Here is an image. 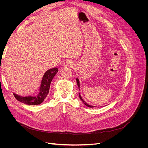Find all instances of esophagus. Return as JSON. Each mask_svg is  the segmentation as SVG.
I'll use <instances>...</instances> for the list:
<instances>
[{
  "mask_svg": "<svg viewBox=\"0 0 148 148\" xmlns=\"http://www.w3.org/2000/svg\"><path fill=\"white\" fill-rule=\"evenodd\" d=\"M73 65V62H71L70 60H66L65 62L64 63V66H71Z\"/></svg>",
  "mask_w": 148,
  "mask_h": 148,
  "instance_id": "obj_1",
  "label": "esophagus"
}]
</instances>
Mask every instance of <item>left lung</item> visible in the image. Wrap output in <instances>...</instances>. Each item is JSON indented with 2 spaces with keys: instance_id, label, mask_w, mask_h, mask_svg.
<instances>
[{
  "instance_id": "8db88e82",
  "label": "left lung",
  "mask_w": 148,
  "mask_h": 148,
  "mask_svg": "<svg viewBox=\"0 0 148 148\" xmlns=\"http://www.w3.org/2000/svg\"><path fill=\"white\" fill-rule=\"evenodd\" d=\"M77 84H78V88H79H79H80L79 82V79H78V78H77ZM79 99L82 100V101L84 103V104L86 105L87 107H95V106H92V105H91V104H88V103L86 102V101H84L83 99V98L82 97V96H81V95H80V93H79Z\"/></svg>"
}]
</instances>
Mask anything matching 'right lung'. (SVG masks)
Instances as JSON below:
<instances>
[{
  "label": "right lung",
  "mask_w": 148,
  "mask_h": 148,
  "mask_svg": "<svg viewBox=\"0 0 148 148\" xmlns=\"http://www.w3.org/2000/svg\"><path fill=\"white\" fill-rule=\"evenodd\" d=\"M58 72L57 68L47 70L44 73L39 87L36 91L28 95H21L20 94L13 92V95L18 101L27 105H39L44 101L47 97L51 83L53 78Z\"/></svg>",
  "instance_id": "obj_1"
}]
</instances>
